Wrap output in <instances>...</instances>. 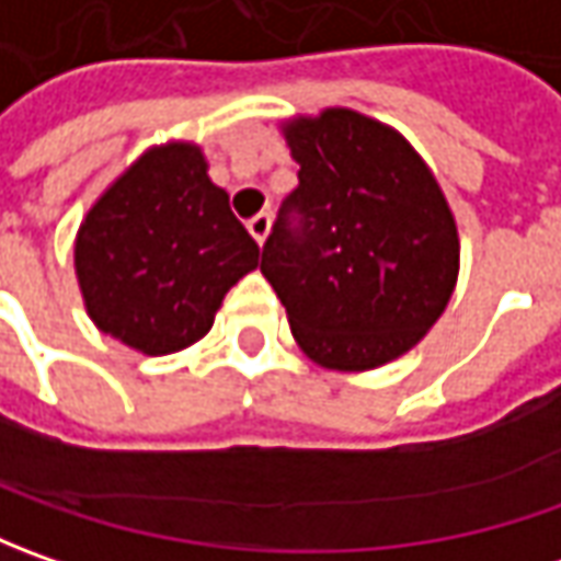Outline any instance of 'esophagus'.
I'll return each instance as SVG.
<instances>
[{
    "label": "esophagus",
    "instance_id": "esophagus-1",
    "mask_svg": "<svg viewBox=\"0 0 561 561\" xmlns=\"http://www.w3.org/2000/svg\"><path fill=\"white\" fill-rule=\"evenodd\" d=\"M247 227H249V233H252V237H255V243H259V247H262V243H265V240H268L271 215H268V211H259V215H252V218H249Z\"/></svg>",
    "mask_w": 561,
    "mask_h": 561
}]
</instances>
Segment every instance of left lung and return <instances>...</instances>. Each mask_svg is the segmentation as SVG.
I'll return each instance as SVG.
<instances>
[{"label": "left lung", "instance_id": "left-lung-1", "mask_svg": "<svg viewBox=\"0 0 561 561\" xmlns=\"http://www.w3.org/2000/svg\"><path fill=\"white\" fill-rule=\"evenodd\" d=\"M299 164L262 274L314 365L371 371L419 346L459 280V227L434 171L383 121L324 108L280 124Z\"/></svg>", "mask_w": 561, "mask_h": 561}]
</instances>
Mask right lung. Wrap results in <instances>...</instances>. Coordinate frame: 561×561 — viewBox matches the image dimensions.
<instances>
[{
	"label": "right lung",
	"mask_w": 561,
	"mask_h": 561,
	"mask_svg": "<svg viewBox=\"0 0 561 561\" xmlns=\"http://www.w3.org/2000/svg\"><path fill=\"white\" fill-rule=\"evenodd\" d=\"M259 268V243L211 184L203 146H149L83 215L75 274L102 334L142 356L203 340L227 290Z\"/></svg>",
	"instance_id": "add662e5"
}]
</instances>
